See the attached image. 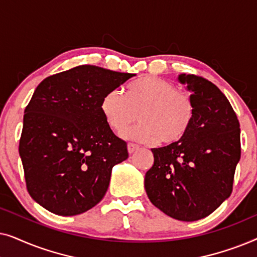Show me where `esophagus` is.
<instances>
[{"label": "esophagus", "instance_id": "34e87169", "mask_svg": "<svg viewBox=\"0 0 257 257\" xmlns=\"http://www.w3.org/2000/svg\"><path fill=\"white\" fill-rule=\"evenodd\" d=\"M138 149H139V146L136 145V144H132V143H128L127 144V151H128L130 154L135 153Z\"/></svg>", "mask_w": 257, "mask_h": 257}]
</instances>
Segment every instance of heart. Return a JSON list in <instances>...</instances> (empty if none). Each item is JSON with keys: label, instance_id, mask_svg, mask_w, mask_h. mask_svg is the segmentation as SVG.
<instances>
[{"label": "heart", "instance_id": "obj_1", "mask_svg": "<svg viewBox=\"0 0 257 257\" xmlns=\"http://www.w3.org/2000/svg\"><path fill=\"white\" fill-rule=\"evenodd\" d=\"M100 111L108 127L121 132L138 117L135 128L122 132L126 139L142 143L174 144L184 138L194 119V101L170 80L143 77L127 86L126 97L118 90L104 94Z\"/></svg>", "mask_w": 257, "mask_h": 257}]
</instances>
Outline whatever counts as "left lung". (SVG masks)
I'll return each mask as SVG.
<instances>
[{"label": "left lung", "mask_w": 257, "mask_h": 257, "mask_svg": "<svg viewBox=\"0 0 257 257\" xmlns=\"http://www.w3.org/2000/svg\"><path fill=\"white\" fill-rule=\"evenodd\" d=\"M178 79L192 92L194 119L184 138L152 149L145 189L161 212L189 222L208 216L231 194L241 158L240 122L212 82L185 73Z\"/></svg>", "instance_id": "obj_1"}]
</instances>
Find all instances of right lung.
<instances>
[{"label": "right lung", "instance_id": "right-lung-1", "mask_svg": "<svg viewBox=\"0 0 257 257\" xmlns=\"http://www.w3.org/2000/svg\"><path fill=\"white\" fill-rule=\"evenodd\" d=\"M135 73L79 65L42 80L24 110L19 152L27 189L49 212L82 214L104 198L127 144L108 127L100 101Z\"/></svg>", "mask_w": 257, "mask_h": 257}]
</instances>
